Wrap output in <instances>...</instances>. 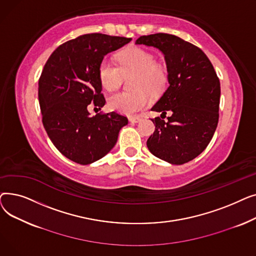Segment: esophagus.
<instances>
[{"label": "esophagus", "mask_w": 256, "mask_h": 256, "mask_svg": "<svg viewBox=\"0 0 256 256\" xmlns=\"http://www.w3.org/2000/svg\"><path fill=\"white\" fill-rule=\"evenodd\" d=\"M128 120H130V122H132V124H138L141 121V117L132 116V117H128Z\"/></svg>", "instance_id": "esophagus-1"}]
</instances>
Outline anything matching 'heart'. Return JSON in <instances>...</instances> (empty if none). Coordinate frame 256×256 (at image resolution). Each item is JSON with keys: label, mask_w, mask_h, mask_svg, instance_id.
<instances>
[{"label": "heart", "mask_w": 256, "mask_h": 256, "mask_svg": "<svg viewBox=\"0 0 256 256\" xmlns=\"http://www.w3.org/2000/svg\"><path fill=\"white\" fill-rule=\"evenodd\" d=\"M136 74L134 92L120 91L109 98L112 110L126 115L136 114L148 104V96L142 90L156 94L163 89L166 74L162 66L156 64L152 52L140 48L126 50L119 57V65L109 57H106L98 68L100 83L106 90H115L122 82L124 76Z\"/></svg>", "instance_id": "b5f03b06"}]
</instances>
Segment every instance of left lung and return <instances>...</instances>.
I'll return each mask as SVG.
<instances>
[{
	"mask_svg": "<svg viewBox=\"0 0 256 256\" xmlns=\"http://www.w3.org/2000/svg\"><path fill=\"white\" fill-rule=\"evenodd\" d=\"M136 44L154 46L163 52L168 87L152 111H168V121L152 119L156 130L147 147L156 158L172 165L190 162L202 152L217 128L220 80L206 54L182 38L158 33L141 36ZM163 118V117H162Z\"/></svg>",
	"mask_w": 256,
	"mask_h": 256,
	"instance_id": "obj_1",
	"label": "left lung"
}]
</instances>
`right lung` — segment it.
<instances>
[{"instance_id": "add662e5", "label": "right lung", "mask_w": 256, "mask_h": 256, "mask_svg": "<svg viewBox=\"0 0 256 256\" xmlns=\"http://www.w3.org/2000/svg\"><path fill=\"white\" fill-rule=\"evenodd\" d=\"M132 38L85 34L58 46L46 61L38 82L42 124L56 148L67 158L89 165L115 146L128 120L116 112L91 117L87 106L102 108L98 68L106 54Z\"/></svg>"}]
</instances>
